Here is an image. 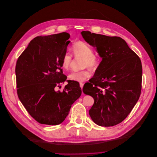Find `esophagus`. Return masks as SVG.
I'll return each mask as SVG.
<instances>
[{
	"label": "esophagus",
	"instance_id": "obj_1",
	"mask_svg": "<svg viewBox=\"0 0 157 157\" xmlns=\"http://www.w3.org/2000/svg\"><path fill=\"white\" fill-rule=\"evenodd\" d=\"M83 86H84V84H83V83H80V87H81V89H82Z\"/></svg>",
	"mask_w": 157,
	"mask_h": 157
}]
</instances>
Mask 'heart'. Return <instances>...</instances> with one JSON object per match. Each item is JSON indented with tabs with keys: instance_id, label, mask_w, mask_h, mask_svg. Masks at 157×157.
I'll list each match as a JSON object with an SVG mask.
<instances>
[{
	"instance_id": "1",
	"label": "heart",
	"mask_w": 157,
	"mask_h": 157,
	"mask_svg": "<svg viewBox=\"0 0 157 157\" xmlns=\"http://www.w3.org/2000/svg\"><path fill=\"white\" fill-rule=\"evenodd\" d=\"M72 52L75 57H81L80 66L84 68L78 71H72L68 78L75 82H84L91 76V72L87 68L91 70H95L99 65V58L96 54H93V49L91 47L84 41H79L73 43L72 45ZM73 63V56L68 52L65 53L61 61L63 68L68 70Z\"/></svg>"
}]
</instances>
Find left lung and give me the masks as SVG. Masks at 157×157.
Here are the masks:
<instances>
[{"instance_id": "8db88e82", "label": "left lung", "mask_w": 157, "mask_h": 157, "mask_svg": "<svg viewBox=\"0 0 157 157\" xmlns=\"http://www.w3.org/2000/svg\"><path fill=\"white\" fill-rule=\"evenodd\" d=\"M81 34L102 58L94 77L83 87L84 94L94 100L89 116L99 126L116 125L128 116L139 98L143 75L140 59L120 37L89 31Z\"/></svg>"}]
</instances>
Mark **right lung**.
<instances>
[{
  "instance_id": "add662e5",
  "label": "right lung",
  "mask_w": 157,
  "mask_h": 157,
  "mask_svg": "<svg viewBox=\"0 0 157 157\" xmlns=\"http://www.w3.org/2000/svg\"><path fill=\"white\" fill-rule=\"evenodd\" d=\"M70 37L67 33L37 36L17 62L18 96L29 114L41 124H61L82 94L79 83L73 80H67L63 91H56L67 78L61 61Z\"/></svg>"
}]
</instances>
